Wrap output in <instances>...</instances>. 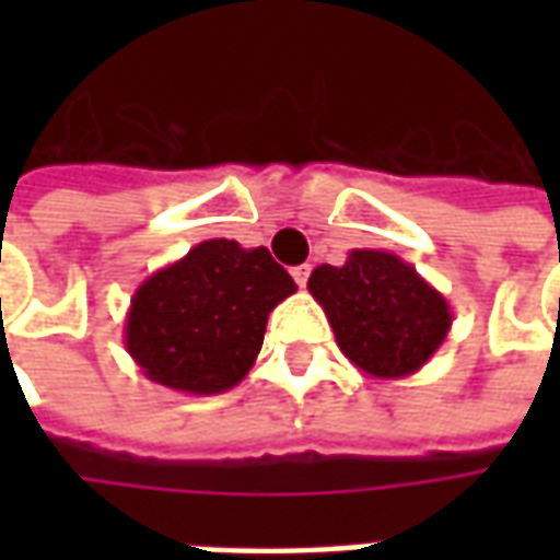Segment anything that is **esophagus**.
Returning a JSON list of instances; mask_svg holds the SVG:
<instances>
[{
	"label": "esophagus",
	"mask_w": 560,
	"mask_h": 560,
	"mask_svg": "<svg viewBox=\"0 0 560 560\" xmlns=\"http://www.w3.org/2000/svg\"><path fill=\"white\" fill-rule=\"evenodd\" d=\"M293 281L300 284V288H305V281H308V272H312V267L308 264H303V267H293Z\"/></svg>",
	"instance_id": "obj_1"
}]
</instances>
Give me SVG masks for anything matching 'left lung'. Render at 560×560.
Segmentation results:
<instances>
[{"label":"left lung","instance_id":"1","mask_svg":"<svg viewBox=\"0 0 560 560\" xmlns=\"http://www.w3.org/2000/svg\"><path fill=\"white\" fill-rule=\"evenodd\" d=\"M308 293L327 312L339 351L375 381L420 372L453 327L444 293L381 248H353L341 267L320 264Z\"/></svg>","mask_w":560,"mask_h":560}]
</instances>
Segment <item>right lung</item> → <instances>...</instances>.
Here are the masks:
<instances>
[{"mask_svg":"<svg viewBox=\"0 0 560 560\" xmlns=\"http://www.w3.org/2000/svg\"><path fill=\"white\" fill-rule=\"evenodd\" d=\"M296 284L267 248L207 240L140 284L126 315V351L161 387L219 396L255 365L269 312Z\"/></svg>","mask_w":560,"mask_h":560,"instance_id":"1","label":"right lung"}]
</instances>
